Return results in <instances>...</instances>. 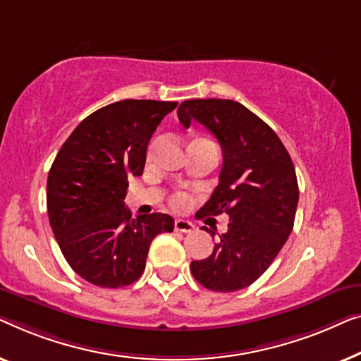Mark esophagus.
<instances>
[{
	"instance_id": "34e87169",
	"label": "esophagus",
	"mask_w": 361,
	"mask_h": 361,
	"mask_svg": "<svg viewBox=\"0 0 361 361\" xmlns=\"http://www.w3.org/2000/svg\"><path fill=\"white\" fill-rule=\"evenodd\" d=\"M195 229V226H192V222L186 221V219H176L175 221V231L178 232H192Z\"/></svg>"
}]
</instances>
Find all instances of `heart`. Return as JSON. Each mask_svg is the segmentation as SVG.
I'll return each instance as SVG.
<instances>
[{"label": "heart", "mask_w": 361, "mask_h": 361, "mask_svg": "<svg viewBox=\"0 0 361 361\" xmlns=\"http://www.w3.org/2000/svg\"><path fill=\"white\" fill-rule=\"evenodd\" d=\"M170 202L175 209H185V207L190 204V196H188L186 192H176V195L171 196Z\"/></svg>", "instance_id": "b5f03b06"}]
</instances>
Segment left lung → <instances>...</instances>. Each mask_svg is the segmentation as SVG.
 I'll use <instances>...</instances> for the list:
<instances>
[{"instance_id": "8db88e82", "label": "left lung", "mask_w": 361, "mask_h": 361, "mask_svg": "<svg viewBox=\"0 0 361 361\" xmlns=\"http://www.w3.org/2000/svg\"><path fill=\"white\" fill-rule=\"evenodd\" d=\"M178 119L211 130L224 159L219 185L196 216L226 212L231 221L211 255L191 262V273L211 291H238L267 271L293 231L299 201L293 160L275 130L237 101H183Z\"/></svg>"}]
</instances>
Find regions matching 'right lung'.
I'll return each instance as SVG.
<instances>
[{
	"mask_svg": "<svg viewBox=\"0 0 361 361\" xmlns=\"http://www.w3.org/2000/svg\"><path fill=\"white\" fill-rule=\"evenodd\" d=\"M178 103L124 99L94 111L55 157L47 178V211L60 250L94 286L121 288L140 278L150 243L171 232L161 212L132 217L124 206L130 176H140L157 126Z\"/></svg>",
	"mask_w": 361,
	"mask_h": 361,
	"instance_id": "1",
	"label": "right lung"
}]
</instances>
